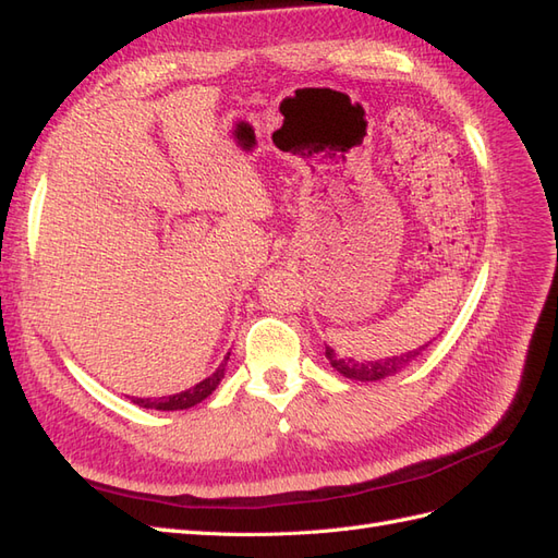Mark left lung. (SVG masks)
I'll list each match as a JSON object with an SVG mask.
<instances>
[{
  "mask_svg": "<svg viewBox=\"0 0 558 558\" xmlns=\"http://www.w3.org/2000/svg\"><path fill=\"white\" fill-rule=\"evenodd\" d=\"M432 344V341H428ZM420 347L415 351H405L401 355H391V359H379V361H353L344 359V355L337 353L335 349L325 347V359L330 361V365L337 369L339 375H344L355 381H379L384 377H391L396 373H401L412 361H417V355L428 347Z\"/></svg>",
  "mask_w": 558,
  "mask_h": 558,
  "instance_id": "1",
  "label": "left lung"
}]
</instances>
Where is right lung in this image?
I'll list each match as a JSON object with an SVG mask.
<instances>
[{
  "mask_svg": "<svg viewBox=\"0 0 558 558\" xmlns=\"http://www.w3.org/2000/svg\"><path fill=\"white\" fill-rule=\"evenodd\" d=\"M228 355H231V353H228ZM228 355L223 359V363L217 367V373L209 375L207 379H203L199 384H195V387H191V389H185V391L174 393V396H162V398H132V401L138 408H148V410H189L197 403H203L205 398L211 396V391L217 389L219 381L223 379Z\"/></svg>",
  "mask_w": 558,
  "mask_h": 558,
  "instance_id": "1",
  "label": "right lung"
}]
</instances>
